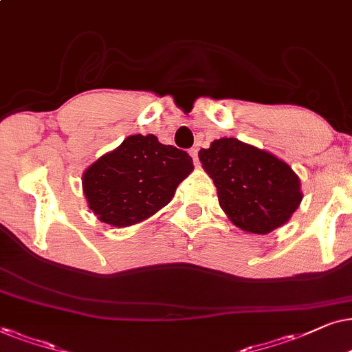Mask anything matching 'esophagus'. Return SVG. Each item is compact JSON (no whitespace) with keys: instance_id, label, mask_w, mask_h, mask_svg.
<instances>
[{"instance_id":"esophagus-1","label":"esophagus","mask_w":352,"mask_h":352,"mask_svg":"<svg viewBox=\"0 0 352 352\" xmlns=\"http://www.w3.org/2000/svg\"><path fill=\"white\" fill-rule=\"evenodd\" d=\"M190 156L193 157V161L196 166H199V159H198V148H191L190 149Z\"/></svg>"}]
</instances>
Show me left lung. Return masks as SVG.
<instances>
[{"mask_svg": "<svg viewBox=\"0 0 352 352\" xmlns=\"http://www.w3.org/2000/svg\"><path fill=\"white\" fill-rule=\"evenodd\" d=\"M198 156L214 180L220 208L241 230L270 233L301 203L298 175L274 154L236 138H220Z\"/></svg>", "mask_w": 352, "mask_h": 352, "instance_id": "obj_1", "label": "left lung"}]
</instances>
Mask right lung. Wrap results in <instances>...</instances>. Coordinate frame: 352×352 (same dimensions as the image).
I'll use <instances>...</instances> for the list:
<instances>
[{
	"instance_id": "1",
	"label": "right lung",
	"mask_w": 352,
	"mask_h": 352,
	"mask_svg": "<svg viewBox=\"0 0 352 352\" xmlns=\"http://www.w3.org/2000/svg\"><path fill=\"white\" fill-rule=\"evenodd\" d=\"M193 170L190 154L159 143L154 135H132L83 173V193L101 222L129 227L170 203Z\"/></svg>"
}]
</instances>
